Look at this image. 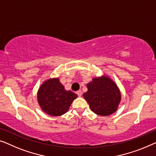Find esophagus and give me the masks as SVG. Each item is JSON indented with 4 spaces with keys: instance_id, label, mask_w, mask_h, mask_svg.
<instances>
[{
    "instance_id": "34e87169",
    "label": "esophagus",
    "mask_w": 156,
    "mask_h": 156,
    "mask_svg": "<svg viewBox=\"0 0 156 156\" xmlns=\"http://www.w3.org/2000/svg\"><path fill=\"white\" fill-rule=\"evenodd\" d=\"M76 94H77L78 97H81V96H82V91L78 90V91L76 92Z\"/></svg>"
}]
</instances>
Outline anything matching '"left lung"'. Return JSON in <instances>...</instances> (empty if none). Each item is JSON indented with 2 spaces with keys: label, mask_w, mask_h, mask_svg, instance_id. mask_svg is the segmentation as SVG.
Wrapping results in <instances>:
<instances>
[{
  "label": "left lung",
  "mask_w": 156,
  "mask_h": 156,
  "mask_svg": "<svg viewBox=\"0 0 156 156\" xmlns=\"http://www.w3.org/2000/svg\"><path fill=\"white\" fill-rule=\"evenodd\" d=\"M87 87L83 98L94 113L108 116L115 112L121 100V93L113 80L105 76L95 78L87 83Z\"/></svg>",
  "instance_id": "left-lung-1"
}]
</instances>
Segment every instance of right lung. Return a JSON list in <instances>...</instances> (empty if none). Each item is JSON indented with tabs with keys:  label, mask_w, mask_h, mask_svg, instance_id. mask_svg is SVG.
<instances>
[{
	"label": "right lung",
	"mask_w": 156,
	"mask_h": 156,
	"mask_svg": "<svg viewBox=\"0 0 156 156\" xmlns=\"http://www.w3.org/2000/svg\"><path fill=\"white\" fill-rule=\"evenodd\" d=\"M77 95L67 91L58 78L45 81L39 87L37 100L42 110L51 116H61L69 110Z\"/></svg>",
	"instance_id": "obj_1"
}]
</instances>
